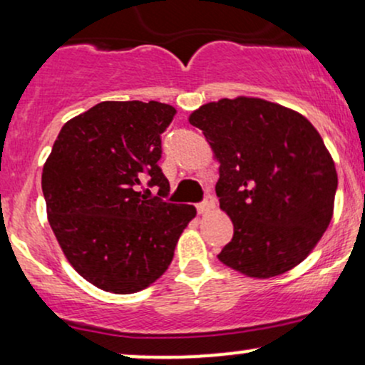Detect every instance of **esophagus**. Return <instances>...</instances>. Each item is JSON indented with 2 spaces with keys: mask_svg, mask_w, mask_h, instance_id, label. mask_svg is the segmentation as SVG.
Returning <instances> with one entry per match:
<instances>
[{
  "mask_svg": "<svg viewBox=\"0 0 365 365\" xmlns=\"http://www.w3.org/2000/svg\"><path fill=\"white\" fill-rule=\"evenodd\" d=\"M215 197L212 195H206V199L202 200V202L197 204V211H199V215H206V212L212 211L215 209Z\"/></svg>",
  "mask_w": 365,
  "mask_h": 365,
  "instance_id": "34e87169",
  "label": "esophagus"
}]
</instances>
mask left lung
I'll return each instance as SVG.
<instances>
[{
	"mask_svg": "<svg viewBox=\"0 0 365 365\" xmlns=\"http://www.w3.org/2000/svg\"><path fill=\"white\" fill-rule=\"evenodd\" d=\"M220 161L216 194L233 221L217 259L252 278L290 271L321 240L338 177L319 132L300 113L257 98L207 103L188 118Z\"/></svg>",
	"mask_w": 365,
	"mask_h": 365,
	"instance_id": "8db88e82",
	"label": "left lung"
}]
</instances>
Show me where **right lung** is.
<instances>
[{"mask_svg": "<svg viewBox=\"0 0 365 365\" xmlns=\"http://www.w3.org/2000/svg\"><path fill=\"white\" fill-rule=\"evenodd\" d=\"M175 110L158 101H104L63 125L43 168L48 220L78 274L111 293H135L168 269L195 207L165 202L158 161ZM158 186L159 197L140 187Z\"/></svg>", "mask_w": 365, "mask_h": 365, "instance_id": "1", "label": "right lung"}]
</instances>
